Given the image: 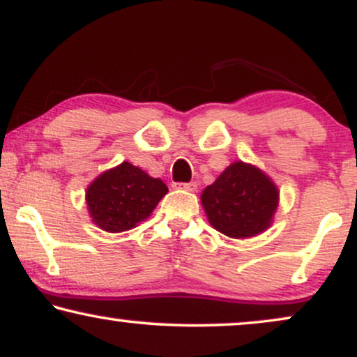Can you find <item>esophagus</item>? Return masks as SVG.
I'll return each mask as SVG.
<instances>
[{"mask_svg": "<svg viewBox=\"0 0 357 357\" xmlns=\"http://www.w3.org/2000/svg\"><path fill=\"white\" fill-rule=\"evenodd\" d=\"M174 188H179V190H186V191H196L198 190V184L195 181L191 183H174Z\"/></svg>", "mask_w": 357, "mask_h": 357, "instance_id": "esophagus-1", "label": "esophagus"}]
</instances>
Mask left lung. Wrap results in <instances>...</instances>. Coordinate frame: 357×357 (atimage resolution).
<instances>
[{
  "label": "left lung",
  "mask_w": 357,
  "mask_h": 357,
  "mask_svg": "<svg viewBox=\"0 0 357 357\" xmlns=\"http://www.w3.org/2000/svg\"><path fill=\"white\" fill-rule=\"evenodd\" d=\"M202 203L215 230L231 238H248L268 228L278 191L260 169L233 162L203 191Z\"/></svg>",
  "instance_id": "obj_1"
}]
</instances>
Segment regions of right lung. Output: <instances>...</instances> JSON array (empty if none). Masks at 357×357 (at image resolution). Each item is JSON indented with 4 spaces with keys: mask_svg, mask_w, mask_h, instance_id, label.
<instances>
[{
    "mask_svg": "<svg viewBox=\"0 0 357 357\" xmlns=\"http://www.w3.org/2000/svg\"><path fill=\"white\" fill-rule=\"evenodd\" d=\"M166 192L167 186L161 179L151 178L130 162H122L90 184L87 206L102 230L121 233L146 220Z\"/></svg>",
    "mask_w": 357,
    "mask_h": 357,
    "instance_id": "obj_1",
    "label": "right lung"
}]
</instances>
